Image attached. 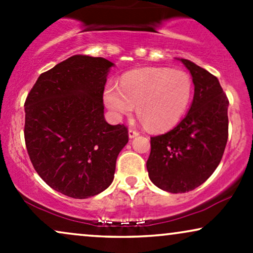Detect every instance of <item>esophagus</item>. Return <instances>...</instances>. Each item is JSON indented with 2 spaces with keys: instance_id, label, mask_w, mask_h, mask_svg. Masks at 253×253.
I'll return each mask as SVG.
<instances>
[{
  "instance_id": "1",
  "label": "esophagus",
  "mask_w": 253,
  "mask_h": 253,
  "mask_svg": "<svg viewBox=\"0 0 253 253\" xmlns=\"http://www.w3.org/2000/svg\"><path fill=\"white\" fill-rule=\"evenodd\" d=\"M138 135H139L138 131H136V130H133V129H129V138H133Z\"/></svg>"
}]
</instances>
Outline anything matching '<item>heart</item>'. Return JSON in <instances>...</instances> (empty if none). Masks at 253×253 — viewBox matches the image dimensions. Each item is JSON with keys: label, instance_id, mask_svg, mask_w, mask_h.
I'll return each mask as SVG.
<instances>
[{"label": "heart", "instance_id": "b5f03b06", "mask_svg": "<svg viewBox=\"0 0 253 253\" xmlns=\"http://www.w3.org/2000/svg\"><path fill=\"white\" fill-rule=\"evenodd\" d=\"M193 82L188 73L167 67H145L127 72L121 87L108 84L104 103L117 118L137 114L151 131H167L176 126L191 103Z\"/></svg>", "mask_w": 253, "mask_h": 253}]
</instances>
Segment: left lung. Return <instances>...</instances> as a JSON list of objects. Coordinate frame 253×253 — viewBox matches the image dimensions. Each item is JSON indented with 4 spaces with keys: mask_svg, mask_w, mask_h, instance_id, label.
I'll return each instance as SVG.
<instances>
[{
    "mask_svg": "<svg viewBox=\"0 0 253 253\" xmlns=\"http://www.w3.org/2000/svg\"><path fill=\"white\" fill-rule=\"evenodd\" d=\"M194 97L189 111L170 131L150 138L149 179L169 193L193 191L221 161L228 137V99L216 77L187 59Z\"/></svg>",
    "mask_w": 253,
    "mask_h": 253,
    "instance_id": "8db88e82",
    "label": "left lung"
}]
</instances>
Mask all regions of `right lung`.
Here are the masks:
<instances>
[{"label": "right lung", "instance_id": "add662e5", "mask_svg": "<svg viewBox=\"0 0 253 253\" xmlns=\"http://www.w3.org/2000/svg\"><path fill=\"white\" fill-rule=\"evenodd\" d=\"M114 62L73 55L40 74L25 103V141L37 173L50 188L87 199L114 181L127 129L104 118L103 92Z\"/></svg>", "mask_w": 253, "mask_h": 253}]
</instances>
